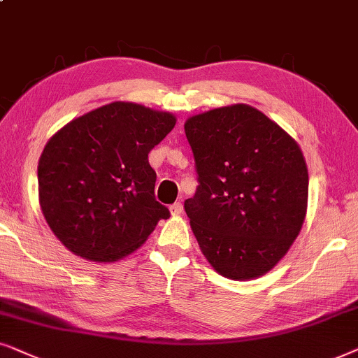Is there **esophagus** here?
Masks as SVG:
<instances>
[{"mask_svg": "<svg viewBox=\"0 0 358 358\" xmlns=\"http://www.w3.org/2000/svg\"><path fill=\"white\" fill-rule=\"evenodd\" d=\"M170 213L171 216H180L183 213V204L182 203H173L170 206Z\"/></svg>", "mask_w": 358, "mask_h": 358, "instance_id": "esophagus-1", "label": "esophagus"}]
</instances>
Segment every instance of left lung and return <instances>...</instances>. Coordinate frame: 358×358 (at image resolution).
<instances>
[{
  "mask_svg": "<svg viewBox=\"0 0 358 358\" xmlns=\"http://www.w3.org/2000/svg\"><path fill=\"white\" fill-rule=\"evenodd\" d=\"M185 134L199 183L185 211L203 255L226 278L265 275L287 254L306 216L301 149L249 104L192 116Z\"/></svg>",
  "mask_w": 358,
  "mask_h": 358,
  "instance_id": "8db88e82",
  "label": "left lung"
}]
</instances>
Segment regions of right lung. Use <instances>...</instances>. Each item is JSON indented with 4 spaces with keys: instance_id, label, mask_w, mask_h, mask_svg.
Here are the masks:
<instances>
[{
    "instance_id": "right-lung-1",
    "label": "right lung",
    "mask_w": 358,
    "mask_h": 358,
    "mask_svg": "<svg viewBox=\"0 0 358 358\" xmlns=\"http://www.w3.org/2000/svg\"><path fill=\"white\" fill-rule=\"evenodd\" d=\"M175 122L170 113L114 101L50 137L37 166L39 203L66 249L92 262H116L170 216L155 199L149 152Z\"/></svg>"
}]
</instances>
